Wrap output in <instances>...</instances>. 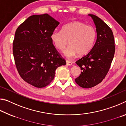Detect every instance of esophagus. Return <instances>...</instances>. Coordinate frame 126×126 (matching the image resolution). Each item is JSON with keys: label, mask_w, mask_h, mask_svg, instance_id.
I'll list each match as a JSON object with an SVG mask.
<instances>
[{"label": "esophagus", "mask_w": 126, "mask_h": 126, "mask_svg": "<svg viewBox=\"0 0 126 126\" xmlns=\"http://www.w3.org/2000/svg\"><path fill=\"white\" fill-rule=\"evenodd\" d=\"M66 64L68 65H72V63L71 62H70L69 61H66Z\"/></svg>", "instance_id": "34e87169"}]
</instances>
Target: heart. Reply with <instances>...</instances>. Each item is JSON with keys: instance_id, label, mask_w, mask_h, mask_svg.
Segmentation results:
<instances>
[{"instance_id": "obj_1", "label": "heart", "mask_w": 126, "mask_h": 126, "mask_svg": "<svg viewBox=\"0 0 126 126\" xmlns=\"http://www.w3.org/2000/svg\"><path fill=\"white\" fill-rule=\"evenodd\" d=\"M50 38L55 48L59 50L65 48L68 40L69 46L64 53L71 58L77 53L79 55H84L92 49L96 40L97 32L91 25L74 21L64 25L61 32H53Z\"/></svg>"}]
</instances>
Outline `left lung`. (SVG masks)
Returning <instances> with one entry per match:
<instances>
[{"mask_svg": "<svg viewBox=\"0 0 126 126\" xmlns=\"http://www.w3.org/2000/svg\"><path fill=\"white\" fill-rule=\"evenodd\" d=\"M88 16L93 19L96 28V42L90 52L76 62L82 72L75 81L84 88L96 86L105 78L115 52L114 39L111 29L97 16L93 14Z\"/></svg>", "mask_w": 126, "mask_h": 126, "instance_id": "8db88e82", "label": "left lung"}]
</instances>
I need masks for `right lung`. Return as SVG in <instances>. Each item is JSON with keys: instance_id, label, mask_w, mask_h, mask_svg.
<instances>
[{"instance_id": "1", "label": "right lung", "mask_w": 126, "mask_h": 126, "mask_svg": "<svg viewBox=\"0 0 126 126\" xmlns=\"http://www.w3.org/2000/svg\"><path fill=\"white\" fill-rule=\"evenodd\" d=\"M59 23L48 14L33 15L15 33L13 53L17 70L23 80L37 88L48 86L57 68L66 64L50 38Z\"/></svg>"}]
</instances>
